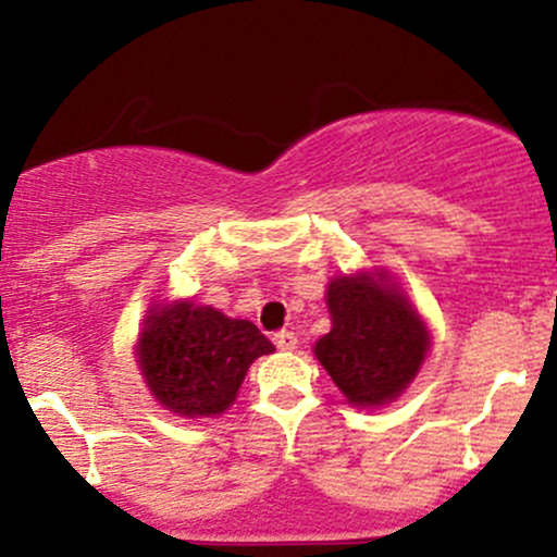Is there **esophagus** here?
<instances>
[{"mask_svg":"<svg viewBox=\"0 0 557 557\" xmlns=\"http://www.w3.org/2000/svg\"><path fill=\"white\" fill-rule=\"evenodd\" d=\"M274 345H277L280 350H287V354H290V350H296V345H298L296 332H290V330L277 332V335H274Z\"/></svg>","mask_w":557,"mask_h":557,"instance_id":"1","label":"esophagus"}]
</instances>
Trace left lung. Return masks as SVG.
Listing matches in <instances>:
<instances>
[{
    "label": "left lung",
    "instance_id": "left-lung-1",
    "mask_svg": "<svg viewBox=\"0 0 557 557\" xmlns=\"http://www.w3.org/2000/svg\"><path fill=\"white\" fill-rule=\"evenodd\" d=\"M332 327L314 356L356 408L398 400L432 348L424 317L387 270L337 274L327 283Z\"/></svg>",
    "mask_w": 557,
    "mask_h": 557
}]
</instances>
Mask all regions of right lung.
<instances>
[{
  "label": "right lung",
  "instance_id": "right-lung-1",
  "mask_svg": "<svg viewBox=\"0 0 557 557\" xmlns=\"http://www.w3.org/2000/svg\"><path fill=\"white\" fill-rule=\"evenodd\" d=\"M270 354L274 345L257 324L194 298L151 300L133 348L149 393L183 419L225 413L251 363Z\"/></svg>",
  "mask_w": 557,
  "mask_h": 557
}]
</instances>
